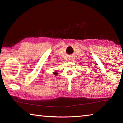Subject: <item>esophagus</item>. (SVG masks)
Returning a JSON list of instances; mask_svg holds the SVG:
<instances>
[{
    "instance_id": "obj_1",
    "label": "esophagus",
    "mask_w": 123,
    "mask_h": 123,
    "mask_svg": "<svg viewBox=\"0 0 123 123\" xmlns=\"http://www.w3.org/2000/svg\"><path fill=\"white\" fill-rule=\"evenodd\" d=\"M69 60H70V61H73L74 59H73V57H69Z\"/></svg>"
}]
</instances>
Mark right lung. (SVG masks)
Wrapping results in <instances>:
<instances>
[{"mask_svg":"<svg viewBox=\"0 0 123 123\" xmlns=\"http://www.w3.org/2000/svg\"><path fill=\"white\" fill-rule=\"evenodd\" d=\"M53 74H54V75H57L58 73H57V72H53Z\"/></svg>","mask_w":123,"mask_h":123,"instance_id":"right-lung-1","label":"right lung"}]
</instances>
